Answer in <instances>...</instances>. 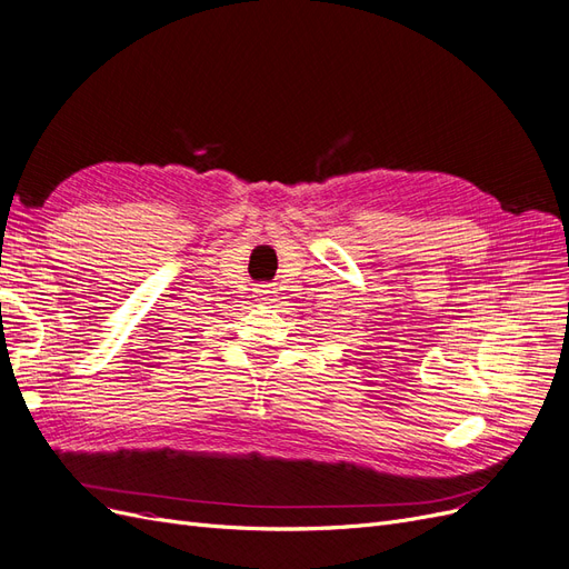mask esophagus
<instances>
[{
    "label": "esophagus",
    "mask_w": 569,
    "mask_h": 569,
    "mask_svg": "<svg viewBox=\"0 0 569 569\" xmlns=\"http://www.w3.org/2000/svg\"><path fill=\"white\" fill-rule=\"evenodd\" d=\"M253 295H256V299H258V301L270 303L274 291H272V287H270V284H256V287H253Z\"/></svg>",
    "instance_id": "obj_1"
}]
</instances>
